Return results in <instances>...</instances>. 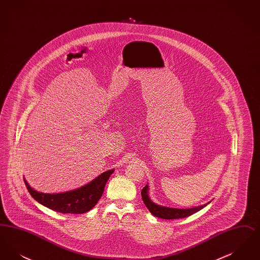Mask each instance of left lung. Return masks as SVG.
I'll return each instance as SVG.
<instances>
[{
  "label": "left lung",
  "instance_id": "1",
  "mask_svg": "<svg viewBox=\"0 0 260 260\" xmlns=\"http://www.w3.org/2000/svg\"><path fill=\"white\" fill-rule=\"evenodd\" d=\"M149 187L148 185L145 186L142 191H141V197L142 200L145 204V206L147 207L149 211L159 217V218H162V219H178V218H184L187 216L192 215L193 213L197 212L199 210L204 209L207 205L210 204L207 203L203 206H199V207H195V208H190V209H176V208H170V207H165V206H161L158 205L156 203H154L150 197H149Z\"/></svg>",
  "mask_w": 260,
  "mask_h": 260
}]
</instances>
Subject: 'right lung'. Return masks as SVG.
I'll return each mask as SVG.
<instances>
[{
    "instance_id": "add662e5",
    "label": "right lung",
    "mask_w": 260,
    "mask_h": 260,
    "mask_svg": "<svg viewBox=\"0 0 260 260\" xmlns=\"http://www.w3.org/2000/svg\"><path fill=\"white\" fill-rule=\"evenodd\" d=\"M114 170L101 173L89 183L72 191L49 194L32 188L24 178L25 185L31 196L41 205L61 213L81 214L91 210L101 198L104 187Z\"/></svg>"
}]
</instances>
